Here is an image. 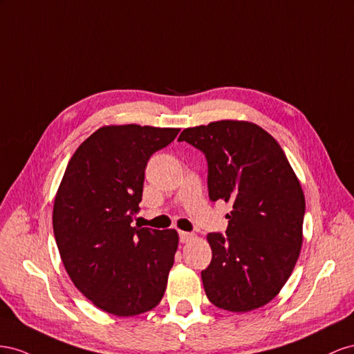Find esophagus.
I'll list each match as a JSON object with an SVG mask.
<instances>
[{
  "mask_svg": "<svg viewBox=\"0 0 354 354\" xmlns=\"http://www.w3.org/2000/svg\"><path fill=\"white\" fill-rule=\"evenodd\" d=\"M193 237H194V236L191 234V233H187V231H179V240H180V243H187V241L191 240Z\"/></svg>",
  "mask_w": 354,
  "mask_h": 354,
  "instance_id": "34e87169",
  "label": "esophagus"
}]
</instances>
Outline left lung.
<instances>
[{
    "mask_svg": "<svg viewBox=\"0 0 354 354\" xmlns=\"http://www.w3.org/2000/svg\"><path fill=\"white\" fill-rule=\"evenodd\" d=\"M178 140L205 154L209 198L233 206L225 234H207L212 261L201 280L209 301L236 313L266 306L302 245L306 198L283 149L264 129L234 120L185 129Z\"/></svg>",
    "mask_w": 354,
    "mask_h": 354,
    "instance_id": "obj_1",
    "label": "left lung"
}]
</instances>
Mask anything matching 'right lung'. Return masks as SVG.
<instances>
[{"label":"right lung","mask_w":354,"mask_h":354,"mask_svg":"<svg viewBox=\"0 0 354 354\" xmlns=\"http://www.w3.org/2000/svg\"><path fill=\"white\" fill-rule=\"evenodd\" d=\"M179 129H97L66 166L53 206L60 258L75 288L115 316L153 310L165 295L178 248L175 230L132 227L145 167Z\"/></svg>","instance_id":"1"}]
</instances>
